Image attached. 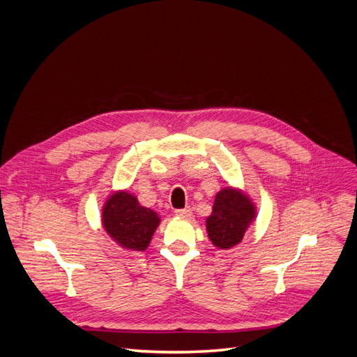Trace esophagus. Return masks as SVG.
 I'll list each match as a JSON object with an SVG mask.
<instances>
[{
	"instance_id": "1",
	"label": "esophagus",
	"mask_w": 357,
	"mask_h": 357,
	"mask_svg": "<svg viewBox=\"0 0 357 357\" xmlns=\"http://www.w3.org/2000/svg\"><path fill=\"white\" fill-rule=\"evenodd\" d=\"M176 214L180 215V218H190V215H192V208L186 207V208H181V210H176Z\"/></svg>"
}]
</instances>
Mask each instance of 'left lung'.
I'll return each mask as SVG.
<instances>
[{
  "mask_svg": "<svg viewBox=\"0 0 357 357\" xmlns=\"http://www.w3.org/2000/svg\"><path fill=\"white\" fill-rule=\"evenodd\" d=\"M256 215L257 208L247 192L226 186L215 193L213 211L205 219V229L214 247L228 250L243 241Z\"/></svg>",
  "mask_w": 357,
  "mask_h": 357,
  "instance_id": "left-lung-1",
  "label": "left lung"
}]
</instances>
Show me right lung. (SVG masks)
Wrapping results in <instances>:
<instances>
[{
    "instance_id": "obj_1",
    "label": "right lung",
    "mask_w": 357,
    "mask_h": 357,
    "mask_svg": "<svg viewBox=\"0 0 357 357\" xmlns=\"http://www.w3.org/2000/svg\"><path fill=\"white\" fill-rule=\"evenodd\" d=\"M101 222L119 247L128 252H144L160 223V215L143 207L134 193L114 190L102 205Z\"/></svg>"
}]
</instances>
